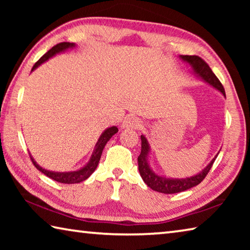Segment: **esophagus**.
I'll use <instances>...</instances> for the list:
<instances>
[{
  "mask_svg": "<svg viewBox=\"0 0 250 250\" xmlns=\"http://www.w3.org/2000/svg\"><path fill=\"white\" fill-rule=\"evenodd\" d=\"M141 126V120L134 116H128L122 121L121 128L122 129H138Z\"/></svg>",
  "mask_w": 250,
  "mask_h": 250,
  "instance_id": "34e87169",
  "label": "esophagus"
}]
</instances>
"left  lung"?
<instances>
[{"label":"left lung","instance_id":"obj_1","mask_svg":"<svg viewBox=\"0 0 250 250\" xmlns=\"http://www.w3.org/2000/svg\"><path fill=\"white\" fill-rule=\"evenodd\" d=\"M180 58L182 61L188 64L192 68V73L196 76V77L201 78L203 82L208 83L215 89L222 92L225 96V89H224L223 84L219 82L218 78L215 76V74L211 71L209 66L203 61L201 57L198 56H188V55H180ZM150 145L147 142L146 138L145 135H141V153L138 156V164H139V172L142 180L145 183L149 186L153 191L163 193V194H174L184 192L186 189L192 188L201 183V182L205 179L207 173L209 172L211 166H213L214 161L216 160L218 153L214 156L213 160L208 163V166L203 168L201 172L197 174L185 177V179H173V177H167L163 175H160L155 173L150 167L149 164V156H150Z\"/></svg>","mask_w":250,"mask_h":250}]
</instances>
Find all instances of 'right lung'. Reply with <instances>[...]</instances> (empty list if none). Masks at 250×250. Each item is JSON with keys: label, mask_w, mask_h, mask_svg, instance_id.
Masks as SVG:
<instances>
[{"label": "right lung", "mask_w": 250, "mask_h": 250, "mask_svg": "<svg viewBox=\"0 0 250 250\" xmlns=\"http://www.w3.org/2000/svg\"><path fill=\"white\" fill-rule=\"evenodd\" d=\"M75 46H76L75 43H68V42H64V43H59L57 45H55L53 48H50L43 57H41L39 61L35 62V65H34L32 68V71L35 70L37 67H40L42 64H43V62H47L49 58L54 57L55 55L64 53L67 49L74 48ZM117 132H118V128L116 125H112V126H110V128L105 129L104 132L101 133V135L98 139V141H97V143H96L94 152H92V154L90 156V160L88 161V163L86 164V166L80 167L77 171H70V172L49 171V170H46V168L39 166V164L36 163V161L33 159L32 155H31V160L37 170H40L42 173H44L46 176L50 177V179L54 181H57V182H59V183H64V184L80 183V182L87 180L88 177H89L92 173L95 172V170L99 164V160L101 158V154H103L104 146L107 145V142L112 138V135L116 134Z\"/></svg>", "instance_id": "add662e5"}]
</instances>
